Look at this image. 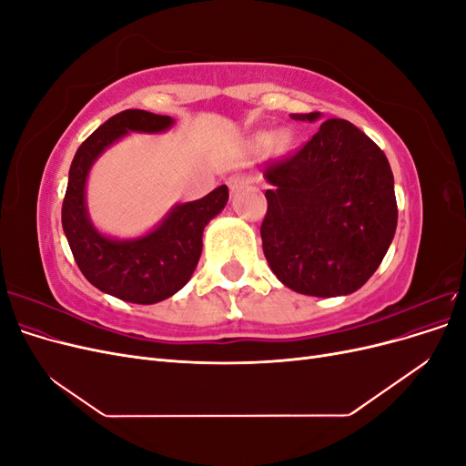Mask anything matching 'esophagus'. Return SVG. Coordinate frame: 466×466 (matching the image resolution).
Listing matches in <instances>:
<instances>
[{"instance_id":"obj_1","label":"esophagus","mask_w":466,"mask_h":466,"mask_svg":"<svg viewBox=\"0 0 466 466\" xmlns=\"http://www.w3.org/2000/svg\"><path fill=\"white\" fill-rule=\"evenodd\" d=\"M248 182H250V177L245 175V173H235V175H231V177L228 178V185H229V188H231L233 192L238 190V188L247 187Z\"/></svg>"}]
</instances>
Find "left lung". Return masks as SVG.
I'll list each match as a JSON object with an SVG mask.
<instances>
[{
	"label": "left lung",
	"instance_id": "obj_1",
	"mask_svg": "<svg viewBox=\"0 0 466 466\" xmlns=\"http://www.w3.org/2000/svg\"><path fill=\"white\" fill-rule=\"evenodd\" d=\"M315 122L320 112L291 115ZM264 257L289 289L336 298L360 289L397 231L394 178L385 153L354 124L329 118L309 142L266 163Z\"/></svg>",
	"mask_w": 466,
	"mask_h": 466
}]
</instances>
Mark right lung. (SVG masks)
I'll return each instance as SVG.
<instances>
[{
    "instance_id": "right-lung-1",
    "label": "right lung",
    "mask_w": 466,
    "mask_h": 466,
    "mask_svg": "<svg viewBox=\"0 0 466 466\" xmlns=\"http://www.w3.org/2000/svg\"><path fill=\"white\" fill-rule=\"evenodd\" d=\"M171 116L130 108L108 118L83 142L69 167L62 206V228L81 274L122 301L151 305L187 286L202 255L204 228L229 200L225 185L200 200L177 204L153 231L137 238H112L89 219L86 185L93 163L106 147L130 132L157 134L173 126Z\"/></svg>"
}]
</instances>
